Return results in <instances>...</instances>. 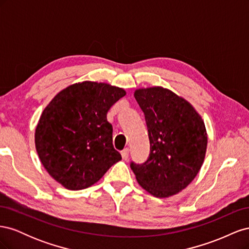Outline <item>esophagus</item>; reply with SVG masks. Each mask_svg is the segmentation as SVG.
<instances>
[{"instance_id": "obj_1", "label": "esophagus", "mask_w": 249, "mask_h": 249, "mask_svg": "<svg viewBox=\"0 0 249 249\" xmlns=\"http://www.w3.org/2000/svg\"><path fill=\"white\" fill-rule=\"evenodd\" d=\"M129 153H130V149L129 148H124V150H122V157L124 160H127L129 159Z\"/></svg>"}]
</instances>
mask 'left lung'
I'll use <instances>...</instances> for the list:
<instances>
[{"label":"left lung","mask_w":249,"mask_h":249,"mask_svg":"<svg viewBox=\"0 0 249 249\" xmlns=\"http://www.w3.org/2000/svg\"><path fill=\"white\" fill-rule=\"evenodd\" d=\"M135 99L144 113L150 150L142 164L131 162L139 185L156 197L182 191L205 160L207 131L198 113L168 89H137Z\"/></svg>","instance_id":"obj_1"}]
</instances>
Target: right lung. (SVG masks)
<instances>
[{
	"mask_svg": "<svg viewBox=\"0 0 249 249\" xmlns=\"http://www.w3.org/2000/svg\"><path fill=\"white\" fill-rule=\"evenodd\" d=\"M124 95L123 88L85 81L63 89L43 110L35 130L37 154L66 189L90 187L122 160L107 113Z\"/></svg>",
	"mask_w": 249,
	"mask_h": 249,
	"instance_id": "add662e5",
	"label": "right lung"
}]
</instances>
